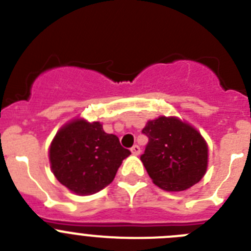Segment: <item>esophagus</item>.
Segmentation results:
<instances>
[{
    "instance_id": "esophagus-1",
    "label": "esophagus",
    "mask_w": 251,
    "mask_h": 251,
    "mask_svg": "<svg viewBox=\"0 0 251 251\" xmlns=\"http://www.w3.org/2000/svg\"><path fill=\"white\" fill-rule=\"evenodd\" d=\"M130 151H132L133 155H139V154H141V147L135 144V146H133L132 148H130Z\"/></svg>"
}]
</instances>
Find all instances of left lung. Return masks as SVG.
Returning <instances> with one entry per match:
<instances>
[{"instance_id":"left-lung-1","label":"left lung","mask_w":251,"mask_h":251,"mask_svg":"<svg viewBox=\"0 0 251 251\" xmlns=\"http://www.w3.org/2000/svg\"><path fill=\"white\" fill-rule=\"evenodd\" d=\"M142 132L149 142L141 160L160 189L183 192L205 176L208 144L189 123L160 116L147 122Z\"/></svg>"}]
</instances>
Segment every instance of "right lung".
Masks as SVG:
<instances>
[{
	"label": "right lung",
	"instance_id": "right-lung-1",
	"mask_svg": "<svg viewBox=\"0 0 251 251\" xmlns=\"http://www.w3.org/2000/svg\"><path fill=\"white\" fill-rule=\"evenodd\" d=\"M130 151L100 122L75 118L62 126L50 142V171L77 195H91L109 185Z\"/></svg>",
	"mask_w": 251,
	"mask_h": 251
}]
</instances>
